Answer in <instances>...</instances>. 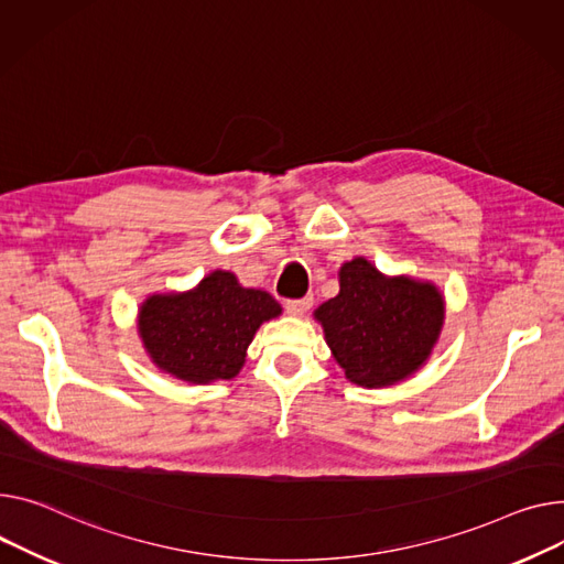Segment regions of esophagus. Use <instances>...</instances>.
<instances>
[{
    "label": "esophagus",
    "instance_id": "1",
    "mask_svg": "<svg viewBox=\"0 0 564 564\" xmlns=\"http://www.w3.org/2000/svg\"><path fill=\"white\" fill-rule=\"evenodd\" d=\"M311 306H313V296L288 299V302H285V311H288L290 315H304Z\"/></svg>",
    "mask_w": 564,
    "mask_h": 564
}]
</instances>
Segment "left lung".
<instances>
[{
    "label": "left lung",
    "instance_id": "left-lung-1",
    "mask_svg": "<svg viewBox=\"0 0 564 564\" xmlns=\"http://www.w3.org/2000/svg\"><path fill=\"white\" fill-rule=\"evenodd\" d=\"M315 317L347 379L381 388L424 365L442 328L444 302L431 283L388 279L365 258H354L340 270V294Z\"/></svg>",
    "mask_w": 564,
    "mask_h": 564
}]
</instances>
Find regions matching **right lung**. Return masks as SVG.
Listing matches in <instances>:
<instances>
[{"mask_svg":"<svg viewBox=\"0 0 564 564\" xmlns=\"http://www.w3.org/2000/svg\"><path fill=\"white\" fill-rule=\"evenodd\" d=\"M281 315L274 296L213 272L187 294H154L140 311V337L152 360L191 383L234 379L256 328Z\"/></svg>","mask_w":564,"mask_h":564,"instance_id":"1","label":"right lung"}]
</instances>
